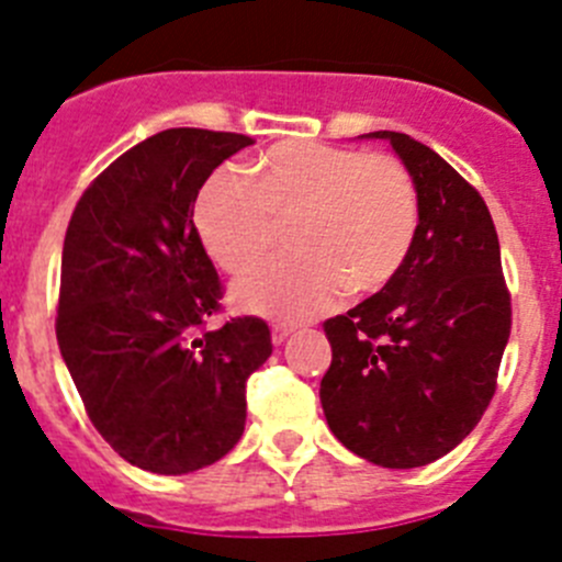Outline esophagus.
<instances>
[{"label": "esophagus", "instance_id": "obj_1", "mask_svg": "<svg viewBox=\"0 0 562 562\" xmlns=\"http://www.w3.org/2000/svg\"><path fill=\"white\" fill-rule=\"evenodd\" d=\"M291 333H293V327H288V324H274V327H271V344L274 346L285 344V338Z\"/></svg>", "mask_w": 562, "mask_h": 562}]
</instances>
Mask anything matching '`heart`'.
<instances>
[{
  "mask_svg": "<svg viewBox=\"0 0 562 562\" xmlns=\"http://www.w3.org/2000/svg\"><path fill=\"white\" fill-rule=\"evenodd\" d=\"M294 222L297 255L249 272L233 296L244 311L305 322L344 296H369L405 269L422 222L418 186L396 155L324 140H282L246 166L216 169L193 202L207 255L244 274Z\"/></svg>",
  "mask_w": 562,
  "mask_h": 562,
  "instance_id": "b5f03b06",
  "label": "heart"
}]
</instances>
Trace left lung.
Returning a JSON list of instances; mask_svg holds the SVG:
<instances>
[{"mask_svg": "<svg viewBox=\"0 0 562 562\" xmlns=\"http://www.w3.org/2000/svg\"><path fill=\"white\" fill-rule=\"evenodd\" d=\"M387 138L418 186L422 222L400 277L324 322L333 363L322 380L329 429L382 469L452 452L496 393L513 307L485 199L438 151Z\"/></svg>", "mask_w": 562, "mask_h": 562, "instance_id": "left-lung-1", "label": "left lung"}]
</instances>
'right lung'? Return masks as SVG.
Masks as SVG:
<instances>
[{"label":"right lung","instance_id":"right-lung-1","mask_svg":"<svg viewBox=\"0 0 562 562\" xmlns=\"http://www.w3.org/2000/svg\"><path fill=\"white\" fill-rule=\"evenodd\" d=\"M249 135L175 127L115 157L63 240L55 333L88 418L127 463L191 474L238 443L263 318L218 329L224 285L193 224L202 182Z\"/></svg>","mask_w":562,"mask_h":562}]
</instances>
